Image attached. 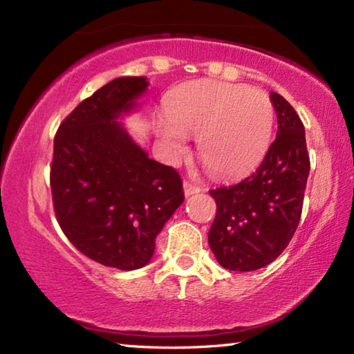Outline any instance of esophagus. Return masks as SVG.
Segmentation results:
<instances>
[{
	"label": "esophagus",
	"mask_w": 354,
	"mask_h": 354,
	"mask_svg": "<svg viewBox=\"0 0 354 354\" xmlns=\"http://www.w3.org/2000/svg\"><path fill=\"white\" fill-rule=\"evenodd\" d=\"M183 187H184V195L185 196H190V195H194V194H198V192L201 190L198 185H195V184H192L190 181H184L183 183Z\"/></svg>",
	"instance_id": "34e87169"
}]
</instances>
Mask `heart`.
<instances>
[{
    "label": "heart",
    "mask_w": 354,
    "mask_h": 354,
    "mask_svg": "<svg viewBox=\"0 0 354 354\" xmlns=\"http://www.w3.org/2000/svg\"><path fill=\"white\" fill-rule=\"evenodd\" d=\"M270 98L257 88L200 80L176 88L158 122L165 151L187 149V134H198V156L214 175L242 176L257 167L273 133Z\"/></svg>",
    "instance_id": "b5f03b06"
}]
</instances>
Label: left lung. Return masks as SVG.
<instances>
[{"label":"left lung","mask_w":354,"mask_h":354,"mask_svg":"<svg viewBox=\"0 0 354 354\" xmlns=\"http://www.w3.org/2000/svg\"><path fill=\"white\" fill-rule=\"evenodd\" d=\"M278 117L277 139L254 173L232 185L209 190L217 214L209 247L221 267L251 272L266 267L292 241L301 217L310 170L304 127L279 93H270Z\"/></svg>","instance_id":"left-lung-1"}]
</instances>
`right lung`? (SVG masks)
<instances>
[{"instance_id":"obj_1","label":"right lung","mask_w":354,"mask_h":354,"mask_svg":"<svg viewBox=\"0 0 354 354\" xmlns=\"http://www.w3.org/2000/svg\"><path fill=\"white\" fill-rule=\"evenodd\" d=\"M147 87L143 76L107 82L55 136L50 184L57 223L84 256L120 270L149 262L156 237L184 201L178 171L149 159L117 122Z\"/></svg>"}]
</instances>
